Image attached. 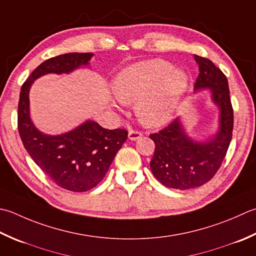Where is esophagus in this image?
<instances>
[{
  "mask_svg": "<svg viewBox=\"0 0 256 256\" xmlns=\"http://www.w3.org/2000/svg\"><path fill=\"white\" fill-rule=\"evenodd\" d=\"M140 138H142V133L138 132V131H134V130H130L128 132V138L131 140V141H136Z\"/></svg>",
  "mask_w": 256,
  "mask_h": 256,
  "instance_id": "obj_1",
  "label": "esophagus"
}]
</instances>
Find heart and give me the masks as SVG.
I'll return each mask as SVG.
<instances>
[{"mask_svg":"<svg viewBox=\"0 0 256 256\" xmlns=\"http://www.w3.org/2000/svg\"><path fill=\"white\" fill-rule=\"evenodd\" d=\"M190 84L188 72L154 58L123 68L114 78V92L118 103H136L135 111L142 124L158 128L171 121Z\"/></svg>","mask_w":256,"mask_h":256,"instance_id":"obj_1","label":"heart"}]
</instances>
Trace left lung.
Here are the masks:
<instances>
[{"label": "left lung", "mask_w": 256, "mask_h": 256, "mask_svg": "<svg viewBox=\"0 0 256 256\" xmlns=\"http://www.w3.org/2000/svg\"><path fill=\"white\" fill-rule=\"evenodd\" d=\"M194 60L200 70L194 90L208 88L211 92L220 111L218 132L203 142L194 141L178 118L158 133L150 135L155 143L150 163L153 175L164 186L178 190L198 188L214 176L226 155L233 132V108L226 76L208 58L194 55Z\"/></svg>", "instance_id": "left-lung-1"}]
</instances>
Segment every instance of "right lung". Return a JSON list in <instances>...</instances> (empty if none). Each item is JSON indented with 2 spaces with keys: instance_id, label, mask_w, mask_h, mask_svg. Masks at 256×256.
<instances>
[{
  "instance_id": "obj_1",
  "label": "right lung",
  "mask_w": 256,
  "mask_h": 256,
  "mask_svg": "<svg viewBox=\"0 0 256 256\" xmlns=\"http://www.w3.org/2000/svg\"><path fill=\"white\" fill-rule=\"evenodd\" d=\"M92 56V53H66L46 60L30 75L20 93L18 128L25 150L54 183L72 192H86L102 181L126 141L128 131L104 128L88 120L70 132L45 134L30 116L28 93L36 78L50 73L68 74L86 66Z\"/></svg>"
}]
</instances>
